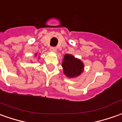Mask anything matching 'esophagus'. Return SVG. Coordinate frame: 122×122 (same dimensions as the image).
<instances>
[{"label":"esophagus","instance_id":"esophagus-1","mask_svg":"<svg viewBox=\"0 0 122 122\" xmlns=\"http://www.w3.org/2000/svg\"><path fill=\"white\" fill-rule=\"evenodd\" d=\"M50 52H56V48L55 47H50Z\"/></svg>","mask_w":122,"mask_h":122}]
</instances>
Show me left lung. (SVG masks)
<instances>
[{"label": "left lung", "instance_id": "left-lung-1", "mask_svg": "<svg viewBox=\"0 0 122 122\" xmlns=\"http://www.w3.org/2000/svg\"><path fill=\"white\" fill-rule=\"evenodd\" d=\"M64 74L68 78L78 76L84 71V64L80 59L71 54H66L62 63Z\"/></svg>", "mask_w": 122, "mask_h": 122}]
</instances>
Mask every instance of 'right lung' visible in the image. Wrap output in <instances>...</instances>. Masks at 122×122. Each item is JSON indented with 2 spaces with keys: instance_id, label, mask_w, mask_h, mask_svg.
Returning <instances> with one entry per match:
<instances>
[{
  "instance_id": "1",
  "label": "right lung",
  "mask_w": 122,
  "mask_h": 122,
  "mask_svg": "<svg viewBox=\"0 0 122 122\" xmlns=\"http://www.w3.org/2000/svg\"><path fill=\"white\" fill-rule=\"evenodd\" d=\"M36 55H37V54H36Z\"/></svg>"
}]
</instances>
